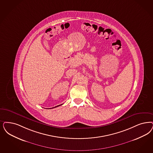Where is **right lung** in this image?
Instances as JSON below:
<instances>
[{
    "instance_id": "add662e5",
    "label": "right lung",
    "mask_w": 153,
    "mask_h": 153,
    "mask_svg": "<svg viewBox=\"0 0 153 153\" xmlns=\"http://www.w3.org/2000/svg\"><path fill=\"white\" fill-rule=\"evenodd\" d=\"M63 105V104H62V105H57V106H56V107H53V108H55V107H58V106H59V105Z\"/></svg>"
}]
</instances>
